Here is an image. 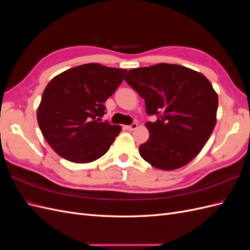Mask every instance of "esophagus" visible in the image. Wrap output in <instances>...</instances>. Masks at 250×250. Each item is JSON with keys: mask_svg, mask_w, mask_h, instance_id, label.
I'll use <instances>...</instances> for the list:
<instances>
[{"mask_svg": "<svg viewBox=\"0 0 250 250\" xmlns=\"http://www.w3.org/2000/svg\"><path fill=\"white\" fill-rule=\"evenodd\" d=\"M125 128L127 130H129V131H132V130H134V129H137L138 128V124L137 123H132L131 125H128V126H125Z\"/></svg>", "mask_w": 250, "mask_h": 250, "instance_id": "esophagus-1", "label": "esophagus"}]
</instances>
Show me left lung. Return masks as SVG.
<instances>
[{
	"label": "left lung",
	"mask_w": 250,
	"mask_h": 250,
	"mask_svg": "<svg viewBox=\"0 0 250 250\" xmlns=\"http://www.w3.org/2000/svg\"><path fill=\"white\" fill-rule=\"evenodd\" d=\"M126 82L145 99L149 139L140 154L154 168L176 170L199 154L217 122L218 95L209 80L184 65L158 63L128 71Z\"/></svg>",
	"instance_id": "obj_1"
}]
</instances>
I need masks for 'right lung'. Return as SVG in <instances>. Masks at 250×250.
<instances>
[{"instance_id": "1", "label": "right lung", "mask_w": 250, "mask_h": 250, "mask_svg": "<svg viewBox=\"0 0 250 250\" xmlns=\"http://www.w3.org/2000/svg\"><path fill=\"white\" fill-rule=\"evenodd\" d=\"M126 71L86 63L60 73L48 83L37 108V122L59 156L87 164L107 152L122 128L96 118L103 117V103L122 83Z\"/></svg>"}]
</instances>
